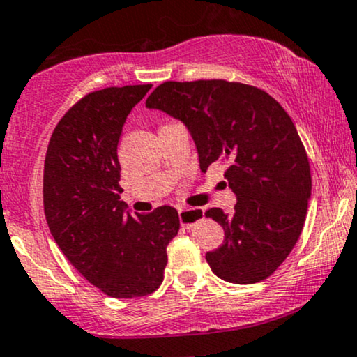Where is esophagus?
I'll return each instance as SVG.
<instances>
[{"mask_svg": "<svg viewBox=\"0 0 357 357\" xmlns=\"http://www.w3.org/2000/svg\"><path fill=\"white\" fill-rule=\"evenodd\" d=\"M204 218V211L199 208H181L179 210V221H181V227L191 228L196 223H199Z\"/></svg>", "mask_w": 357, "mask_h": 357, "instance_id": "34e87169", "label": "esophagus"}]
</instances>
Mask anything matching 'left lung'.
I'll return each instance as SVG.
<instances>
[{
  "label": "left lung",
  "mask_w": 357,
  "mask_h": 357,
  "mask_svg": "<svg viewBox=\"0 0 357 357\" xmlns=\"http://www.w3.org/2000/svg\"><path fill=\"white\" fill-rule=\"evenodd\" d=\"M146 107L169 114L190 129L199 167L228 166L235 210L206 211L225 241L206 253L215 275L231 284L265 280L296 247L307 215L312 178L292 119L265 90L228 80L165 82Z\"/></svg>",
  "instance_id": "obj_1"
}]
</instances>
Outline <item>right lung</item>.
<instances>
[{"instance_id":"1","label":"right lung","mask_w":357,"mask_h":357,"mask_svg":"<svg viewBox=\"0 0 357 357\" xmlns=\"http://www.w3.org/2000/svg\"><path fill=\"white\" fill-rule=\"evenodd\" d=\"M151 87H107L82 97L60 119L45 155L52 236L90 284L116 298L146 297L162 284L166 248L179 231L174 208L132 216L119 198L122 126Z\"/></svg>"}]
</instances>
